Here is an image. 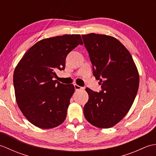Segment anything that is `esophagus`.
I'll use <instances>...</instances> for the list:
<instances>
[{
    "mask_svg": "<svg viewBox=\"0 0 156 156\" xmlns=\"http://www.w3.org/2000/svg\"><path fill=\"white\" fill-rule=\"evenodd\" d=\"M74 88H75V90H81V89H83V87H80V86H78V84H74Z\"/></svg>",
    "mask_w": 156,
    "mask_h": 156,
    "instance_id": "1",
    "label": "esophagus"
}]
</instances>
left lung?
I'll return each mask as SVG.
<instances>
[{"instance_id":"8db88e82","label":"left lung","mask_w":156,"mask_h":156,"mask_svg":"<svg viewBox=\"0 0 156 156\" xmlns=\"http://www.w3.org/2000/svg\"><path fill=\"white\" fill-rule=\"evenodd\" d=\"M93 75L102 90L87 88L88 101L84 107L86 119L98 128L113 127L127 115L136 97L140 76L130 53L111 36L82 35Z\"/></svg>"}]
</instances>
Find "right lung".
Listing matches in <instances>:
<instances>
[{
    "label": "right lung",
    "instance_id": "add662e5",
    "mask_svg": "<svg viewBox=\"0 0 156 156\" xmlns=\"http://www.w3.org/2000/svg\"><path fill=\"white\" fill-rule=\"evenodd\" d=\"M80 35H64L42 39L25 52L13 75L15 93L22 113L33 125L51 129L66 118L73 84L54 80L55 72L64 70L66 58L82 45Z\"/></svg>",
    "mask_w": 156,
    "mask_h": 156
}]
</instances>
